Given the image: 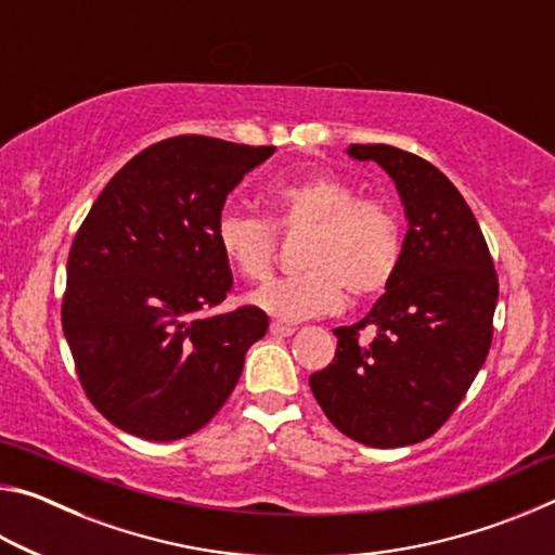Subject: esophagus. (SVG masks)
Returning <instances> with one entry per match:
<instances>
[{
  "label": "esophagus",
  "instance_id": "esophagus-1",
  "mask_svg": "<svg viewBox=\"0 0 555 555\" xmlns=\"http://www.w3.org/2000/svg\"><path fill=\"white\" fill-rule=\"evenodd\" d=\"M269 333L274 335V337H288V335L296 333V327L294 325H284V323H271L269 325Z\"/></svg>",
  "mask_w": 555,
  "mask_h": 555
}]
</instances>
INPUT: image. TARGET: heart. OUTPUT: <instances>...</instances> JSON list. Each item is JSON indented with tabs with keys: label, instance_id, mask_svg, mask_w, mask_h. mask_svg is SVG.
Here are the masks:
<instances>
[{
	"label": "heart",
	"instance_id": "b5f03b06",
	"mask_svg": "<svg viewBox=\"0 0 555 555\" xmlns=\"http://www.w3.org/2000/svg\"><path fill=\"white\" fill-rule=\"evenodd\" d=\"M269 222L222 212L215 242L234 274L269 276L276 234H298V274L271 279L249 294V304L276 321L296 323L340 311L345 294L354 304L382 296L401 264V220L389 203L357 198L354 188L333 173H304L261 195Z\"/></svg>",
	"mask_w": 555,
	"mask_h": 555
}]
</instances>
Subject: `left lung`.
Segmentation results:
<instances>
[{
  "instance_id": "8db88e82",
  "label": "left lung",
  "mask_w": 555,
  "mask_h": 555,
  "mask_svg": "<svg viewBox=\"0 0 555 555\" xmlns=\"http://www.w3.org/2000/svg\"><path fill=\"white\" fill-rule=\"evenodd\" d=\"M377 162L406 208L397 276L360 323L335 327L337 350L311 374L333 426L357 443H421L453 416L492 345L500 281L473 210L434 164L389 144H352ZM374 330L372 341L361 333Z\"/></svg>"
}]
</instances>
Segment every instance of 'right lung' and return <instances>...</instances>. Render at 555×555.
<instances>
[{"mask_svg":"<svg viewBox=\"0 0 555 555\" xmlns=\"http://www.w3.org/2000/svg\"><path fill=\"white\" fill-rule=\"evenodd\" d=\"M274 152L171 137L92 203L68 255L61 321L80 387L109 424L164 443L228 401L269 318L257 306L212 313L232 294L215 224L228 193Z\"/></svg>","mask_w":555,"mask_h":555,"instance_id":"1","label":"right lung"}]
</instances>
